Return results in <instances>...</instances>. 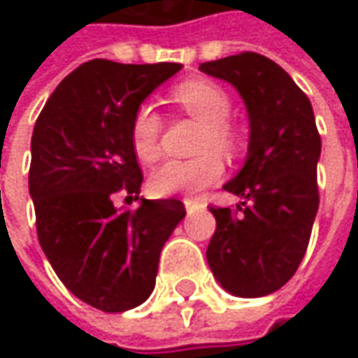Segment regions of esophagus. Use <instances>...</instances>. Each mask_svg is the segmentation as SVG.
<instances>
[{
    "mask_svg": "<svg viewBox=\"0 0 358 358\" xmlns=\"http://www.w3.org/2000/svg\"><path fill=\"white\" fill-rule=\"evenodd\" d=\"M183 205H185L187 213H195V211H199V209L205 207V205H203V201L199 199H183Z\"/></svg>",
    "mask_w": 358,
    "mask_h": 358,
    "instance_id": "34e87169",
    "label": "esophagus"
}]
</instances>
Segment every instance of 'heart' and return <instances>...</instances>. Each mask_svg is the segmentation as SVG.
<instances>
[{"label": "heart", "mask_w": 358, "mask_h": 358, "mask_svg": "<svg viewBox=\"0 0 358 358\" xmlns=\"http://www.w3.org/2000/svg\"><path fill=\"white\" fill-rule=\"evenodd\" d=\"M173 99L189 115L199 119L203 131L199 137V151L193 159H167L149 177V187L155 195H183L197 193L213 185L223 175L221 155H233L239 137L229 125L231 97L221 85L209 79H187L173 90ZM161 117L151 105H141L131 121V147L141 161H153L159 155ZM213 148V152L210 149Z\"/></svg>", "instance_id": "1"}]
</instances>
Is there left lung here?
<instances>
[{
  "mask_svg": "<svg viewBox=\"0 0 358 358\" xmlns=\"http://www.w3.org/2000/svg\"><path fill=\"white\" fill-rule=\"evenodd\" d=\"M199 69L239 91L249 115L247 159L223 185L241 201L233 209H211L217 229L207 263L231 295H271L301 265L319 209L321 137L313 105L282 67L259 53L205 62Z\"/></svg>",
  "mask_w": 358,
  "mask_h": 358,
  "instance_id": "left-lung-1",
  "label": "left lung"
}]
</instances>
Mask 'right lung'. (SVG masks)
Segmentation results:
<instances>
[{
    "mask_svg": "<svg viewBox=\"0 0 358 358\" xmlns=\"http://www.w3.org/2000/svg\"><path fill=\"white\" fill-rule=\"evenodd\" d=\"M181 63L93 59L51 93L31 137L29 195L37 237L62 282L83 303L123 313L155 289L159 255L185 217L177 199H140L117 210L121 190L139 199L143 175L131 147V121Z\"/></svg>",
    "mask_w": 358,
    "mask_h": 358,
    "instance_id": "right-lung-1",
    "label": "right lung"
}]
</instances>
